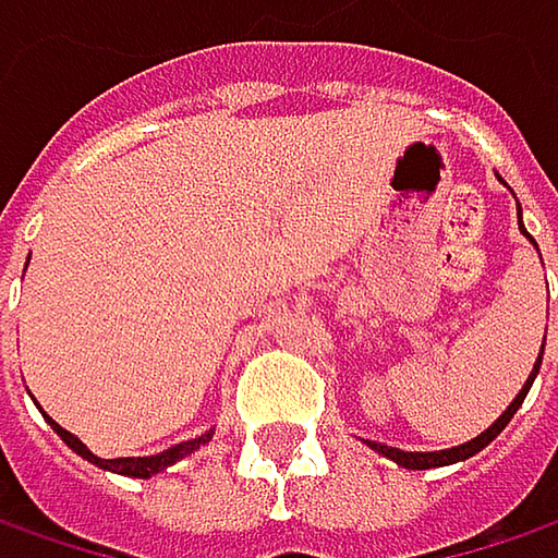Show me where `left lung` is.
<instances>
[{"label": "left lung", "instance_id": "obj_1", "mask_svg": "<svg viewBox=\"0 0 558 558\" xmlns=\"http://www.w3.org/2000/svg\"><path fill=\"white\" fill-rule=\"evenodd\" d=\"M505 183V180H501ZM518 221H521V206H518ZM521 234L537 247V241L527 234V228H524V221H521ZM539 254V251H537ZM539 362H543V345H539V355L537 362H534V372L527 375V380H524V387L518 390V397L508 403V410L501 413V416L486 428V432H480L476 438H470V441H463V445H458V448H445V451H400V448H390V445H380V441H368V438H362L372 451H378L380 458L393 460L397 466H407V470H432V466H448V463H460V460L473 458V454H480L489 441H496V435L511 422V416L521 410V403H524V397H527V390H531V384H534V378H537L539 372Z\"/></svg>", "mask_w": 558, "mask_h": 558}]
</instances>
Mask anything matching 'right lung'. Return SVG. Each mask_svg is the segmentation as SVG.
<instances>
[{
	"instance_id": "1",
	"label": "right lung",
	"mask_w": 558,
	"mask_h": 558,
	"mask_svg": "<svg viewBox=\"0 0 558 558\" xmlns=\"http://www.w3.org/2000/svg\"><path fill=\"white\" fill-rule=\"evenodd\" d=\"M31 259V257H27ZM27 269V266H24ZM37 410H40V403H37ZM44 413V410H40ZM44 418L50 422V428L60 435L62 441L78 454V458H85L88 463H95L100 470H110V473H120V476H136V480H148V476H155V473H161V470H168V466H174L178 460L190 458L196 448H203V445H209L213 441V435H216V428H209L206 435H199V438H190V441H180L174 448H168V451H161V454H148V458H113V460H104L98 454H92L88 451V445H82L72 432H65L60 422H53V418L44 413Z\"/></svg>"
}]
</instances>
